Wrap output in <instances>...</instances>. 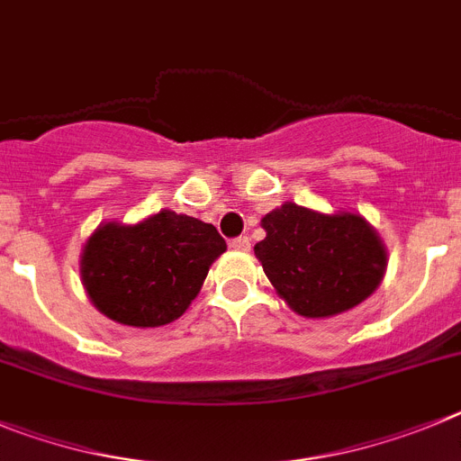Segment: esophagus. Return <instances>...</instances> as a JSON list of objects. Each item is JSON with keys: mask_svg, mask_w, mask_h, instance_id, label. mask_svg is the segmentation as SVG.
Listing matches in <instances>:
<instances>
[{"mask_svg": "<svg viewBox=\"0 0 461 461\" xmlns=\"http://www.w3.org/2000/svg\"><path fill=\"white\" fill-rule=\"evenodd\" d=\"M230 246L234 248L236 252H248L250 250V239H248V236H239V239H231Z\"/></svg>", "mask_w": 461, "mask_h": 461, "instance_id": "obj_1", "label": "esophagus"}]
</instances>
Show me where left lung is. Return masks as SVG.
Returning <instances> with one entry per match:
<instances>
[{"label":"left lung","mask_w":461,"mask_h":461,"mask_svg":"<svg viewBox=\"0 0 461 461\" xmlns=\"http://www.w3.org/2000/svg\"><path fill=\"white\" fill-rule=\"evenodd\" d=\"M267 239L255 257L277 296L305 319L354 310L376 292L388 267L379 231L356 211H321L285 202L261 218Z\"/></svg>","instance_id":"obj_1"}]
</instances>
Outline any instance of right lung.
<instances>
[{
  "label": "right lung",
  "instance_id": "obj_1",
  "mask_svg": "<svg viewBox=\"0 0 461 461\" xmlns=\"http://www.w3.org/2000/svg\"><path fill=\"white\" fill-rule=\"evenodd\" d=\"M225 250L213 225L163 209L132 225L101 222L82 248L80 280L107 319L158 329L190 308Z\"/></svg>",
  "mask_w": 461,
  "mask_h": 461
}]
</instances>
